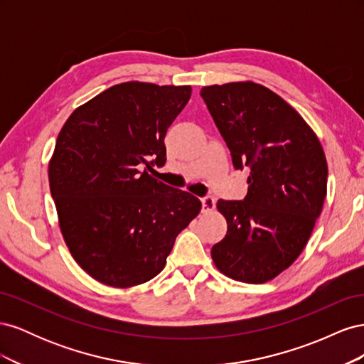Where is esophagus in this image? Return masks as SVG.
I'll return each mask as SVG.
<instances>
[{
  "label": "esophagus",
  "instance_id": "obj_1",
  "mask_svg": "<svg viewBox=\"0 0 364 364\" xmlns=\"http://www.w3.org/2000/svg\"><path fill=\"white\" fill-rule=\"evenodd\" d=\"M215 208V200L211 196H206L202 199V213H211Z\"/></svg>",
  "mask_w": 364,
  "mask_h": 364
}]
</instances>
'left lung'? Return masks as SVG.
Returning <instances> with one entry per match:
<instances>
[{
    "label": "left lung",
    "mask_w": 364,
    "mask_h": 364,
    "mask_svg": "<svg viewBox=\"0 0 364 364\" xmlns=\"http://www.w3.org/2000/svg\"><path fill=\"white\" fill-rule=\"evenodd\" d=\"M200 95L234 167L250 168L245 199L217 202L228 232L213 246V261L235 281L267 282L301 255L322 213L323 149L305 119L266 86L213 85Z\"/></svg>",
    "instance_id": "8db88e82"
}]
</instances>
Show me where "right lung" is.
<instances>
[{
    "instance_id": "add662e5",
    "label": "right lung",
    "mask_w": 364,
    "mask_h": 364,
    "mask_svg": "<svg viewBox=\"0 0 364 364\" xmlns=\"http://www.w3.org/2000/svg\"><path fill=\"white\" fill-rule=\"evenodd\" d=\"M190 97L191 86L119 83L77 107L60 130L50 190L65 243L98 282L127 289L155 278L200 213L197 197L149 173L165 164V134Z\"/></svg>"
}]
</instances>
